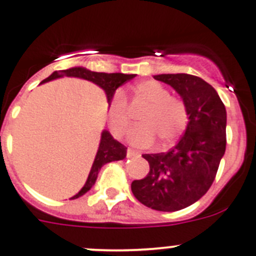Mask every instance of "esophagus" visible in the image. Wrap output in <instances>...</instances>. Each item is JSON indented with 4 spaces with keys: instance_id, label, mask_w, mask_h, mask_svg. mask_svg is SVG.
I'll list each match as a JSON object with an SVG mask.
<instances>
[{
    "instance_id": "34e87169",
    "label": "esophagus",
    "mask_w": 256,
    "mask_h": 256,
    "mask_svg": "<svg viewBox=\"0 0 256 256\" xmlns=\"http://www.w3.org/2000/svg\"><path fill=\"white\" fill-rule=\"evenodd\" d=\"M138 155V152H136L134 150H132V148H128V150H126V156H128V158H132V156H137Z\"/></svg>"
}]
</instances>
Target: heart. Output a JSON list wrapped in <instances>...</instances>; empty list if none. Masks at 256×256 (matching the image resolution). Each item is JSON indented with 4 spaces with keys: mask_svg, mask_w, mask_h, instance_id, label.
<instances>
[{
    "mask_svg": "<svg viewBox=\"0 0 256 256\" xmlns=\"http://www.w3.org/2000/svg\"><path fill=\"white\" fill-rule=\"evenodd\" d=\"M137 98L148 104L140 122L128 132V141L137 148H148L156 137L162 144H170L183 134L188 124V108L178 96L152 79L142 80L134 87ZM108 123L116 137H122L130 123V104L126 94L116 91L108 104Z\"/></svg>",
    "mask_w": 256,
    "mask_h": 256,
    "instance_id": "obj_1",
    "label": "heart"
}]
</instances>
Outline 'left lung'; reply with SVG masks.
Instances as JSON below:
<instances>
[{"instance_id": "left-lung-1", "label": "left lung", "mask_w": 256, "mask_h": 256, "mask_svg": "<svg viewBox=\"0 0 256 256\" xmlns=\"http://www.w3.org/2000/svg\"><path fill=\"white\" fill-rule=\"evenodd\" d=\"M188 108L186 132L168 152L144 154L150 172L130 184L141 204L159 212H177L201 198L216 180L226 151L224 104L204 79L191 74H160Z\"/></svg>"}]
</instances>
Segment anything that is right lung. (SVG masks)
Masks as SVG:
<instances>
[{
    "mask_svg": "<svg viewBox=\"0 0 256 256\" xmlns=\"http://www.w3.org/2000/svg\"><path fill=\"white\" fill-rule=\"evenodd\" d=\"M76 76V78L87 79V80H91V82L96 83L97 86H100L104 91L106 92V97H108V102H110L112 94H115V90L118 87L123 86L124 83L130 80L136 76V74H122V73H96V72H91V70H87L84 68H72V69L66 70H60V72H55L52 73L48 78H46L44 80H42L40 83L48 82L55 78H60V76ZM126 155V148L124 144H122L120 142H118L116 140H114L112 137V134L108 132V130H104L102 136H101V142L100 146H98V151L96 154V158H94V165H92V169L90 172V176L87 178V182L83 186V188L76 194V196H73L72 198H78L82 195H84L86 192L90 191L91 187L94 186V182L97 180V174L98 170L101 169L102 165H105L106 162H118V160H123Z\"/></svg>",
    "mask_w": 256,
    "mask_h": 256,
    "instance_id": "obj_1",
    "label": "right lung"
}]
</instances>
